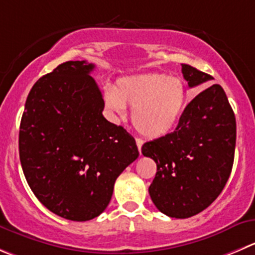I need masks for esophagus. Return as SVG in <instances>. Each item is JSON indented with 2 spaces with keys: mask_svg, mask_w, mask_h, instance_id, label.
<instances>
[{
  "mask_svg": "<svg viewBox=\"0 0 255 255\" xmlns=\"http://www.w3.org/2000/svg\"><path fill=\"white\" fill-rule=\"evenodd\" d=\"M142 144H144V141H142L141 139H136V145H137V149H139V152L141 154V146Z\"/></svg>",
  "mask_w": 255,
  "mask_h": 255,
  "instance_id": "34e87169",
  "label": "esophagus"
}]
</instances>
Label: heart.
<instances>
[{
  "label": "heart",
  "mask_w": 255,
  "mask_h": 255,
  "mask_svg": "<svg viewBox=\"0 0 255 255\" xmlns=\"http://www.w3.org/2000/svg\"><path fill=\"white\" fill-rule=\"evenodd\" d=\"M186 89L176 77L162 74H144L121 79L115 89L104 96L105 106L114 114L132 108L135 129L146 137H161L171 131L180 120L186 105Z\"/></svg>",
  "instance_id": "obj_1"
}]
</instances>
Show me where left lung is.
Wrapping results in <instances>:
<instances>
[{"mask_svg": "<svg viewBox=\"0 0 255 255\" xmlns=\"http://www.w3.org/2000/svg\"><path fill=\"white\" fill-rule=\"evenodd\" d=\"M189 87L213 80L181 64ZM237 124L224 90L215 84L186 105L176 129L147 141L141 152L156 162L149 186L155 207L165 215L185 219L207 209L224 189L234 161Z\"/></svg>", "mask_w": 255, "mask_h": 255, "instance_id": "8db88e82", "label": "left lung"}]
</instances>
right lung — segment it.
<instances>
[{
	"instance_id": "obj_1",
	"label": "right lung",
	"mask_w": 255,
	"mask_h": 255,
	"mask_svg": "<svg viewBox=\"0 0 255 255\" xmlns=\"http://www.w3.org/2000/svg\"><path fill=\"white\" fill-rule=\"evenodd\" d=\"M94 64L67 61L36 81L18 149L23 174L50 212L74 222L99 217L118 176L139 156L135 139L103 115Z\"/></svg>"
}]
</instances>
